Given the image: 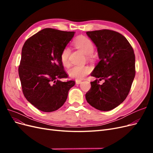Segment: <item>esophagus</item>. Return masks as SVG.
Instances as JSON below:
<instances>
[{
	"label": "esophagus",
	"mask_w": 153,
	"mask_h": 153,
	"mask_svg": "<svg viewBox=\"0 0 153 153\" xmlns=\"http://www.w3.org/2000/svg\"><path fill=\"white\" fill-rule=\"evenodd\" d=\"M75 82H76V84H81L82 80H76Z\"/></svg>",
	"instance_id": "esophagus-1"
}]
</instances>
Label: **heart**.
I'll list each match as a JSON object with an SVG mask.
<instances>
[{"instance_id": "1", "label": "heart", "mask_w": 153, "mask_h": 153, "mask_svg": "<svg viewBox=\"0 0 153 153\" xmlns=\"http://www.w3.org/2000/svg\"><path fill=\"white\" fill-rule=\"evenodd\" d=\"M75 47L81 50L88 57H91L93 53L94 46L92 41L88 38L84 36L78 37L73 41ZM70 53V50L68 47L64 48L61 53V62L64 66H67L69 64V56ZM91 72V68L88 66H73L68 69V75L72 78L75 79H82L87 74Z\"/></svg>"}]
</instances>
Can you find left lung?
Wrapping results in <instances>:
<instances>
[{
	"instance_id": "left-lung-1",
	"label": "left lung",
	"mask_w": 153,
	"mask_h": 153,
	"mask_svg": "<svg viewBox=\"0 0 153 153\" xmlns=\"http://www.w3.org/2000/svg\"><path fill=\"white\" fill-rule=\"evenodd\" d=\"M97 47L100 62L91 74L98 79L91 82L85 94L88 103L101 111H109L122 103L130 91L135 76L134 51L124 36L114 30L88 31Z\"/></svg>"
}]
</instances>
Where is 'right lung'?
<instances>
[{"label": "right lung", "instance_id": "right-lung-1", "mask_svg": "<svg viewBox=\"0 0 153 153\" xmlns=\"http://www.w3.org/2000/svg\"><path fill=\"white\" fill-rule=\"evenodd\" d=\"M75 32L46 28L27 39L22 50L18 67L22 91L27 100L45 112L58 110L65 103L73 80L68 78L61 53Z\"/></svg>", "mask_w": 153, "mask_h": 153}]
</instances>
